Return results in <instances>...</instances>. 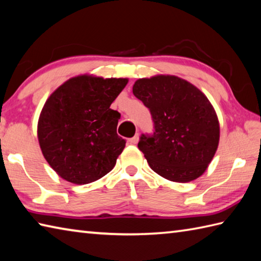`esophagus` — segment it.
Instances as JSON below:
<instances>
[{"label": "esophagus", "instance_id": "34e87169", "mask_svg": "<svg viewBox=\"0 0 261 261\" xmlns=\"http://www.w3.org/2000/svg\"><path fill=\"white\" fill-rule=\"evenodd\" d=\"M138 140H139V135H136L135 137H132V138H130V139H129V142H130V144L131 145H136L137 144V142H138Z\"/></svg>", "mask_w": 261, "mask_h": 261}]
</instances>
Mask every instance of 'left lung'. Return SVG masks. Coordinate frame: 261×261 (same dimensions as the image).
Listing matches in <instances>:
<instances>
[{"label": "left lung", "mask_w": 261, "mask_h": 261, "mask_svg": "<svg viewBox=\"0 0 261 261\" xmlns=\"http://www.w3.org/2000/svg\"><path fill=\"white\" fill-rule=\"evenodd\" d=\"M132 91L149 110L154 123L152 134H142L138 142L151 170L170 181L196 180L212 162L219 141L211 101L175 75L139 79Z\"/></svg>", "instance_id": "8db88e82"}]
</instances>
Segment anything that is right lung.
<instances>
[{
  "label": "right lung",
  "instance_id": "right-lung-1",
  "mask_svg": "<svg viewBox=\"0 0 261 261\" xmlns=\"http://www.w3.org/2000/svg\"><path fill=\"white\" fill-rule=\"evenodd\" d=\"M127 79L79 75L49 96L38 120L45 160L74 185L103 177L115 166L125 140L116 134L120 113L110 109Z\"/></svg>",
  "mask_w": 261,
  "mask_h": 261
}]
</instances>
